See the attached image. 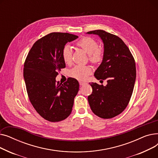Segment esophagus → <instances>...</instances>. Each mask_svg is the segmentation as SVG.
<instances>
[{
	"instance_id": "34e87169",
	"label": "esophagus",
	"mask_w": 158,
	"mask_h": 158,
	"mask_svg": "<svg viewBox=\"0 0 158 158\" xmlns=\"http://www.w3.org/2000/svg\"><path fill=\"white\" fill-rule=\"evenodd\" d=\"M85 84H86V82H82V81H80V82H79L80 86H83V85H85Z\"/></svg>"
}]
</instances>
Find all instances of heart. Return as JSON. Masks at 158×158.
<instances>
[{
	"mask_svg": "<svg viewBox=\"0 0 158 158\" xmlns=\"http://www.w3.org/2000/svg\"><path fill=\"white\" fill-rule=\"evenodd\" d=\"M77 46L82 48L89 55V60L98 63L102 60L103 51L101 48H98L97 41L90 37H83L79 40ZM62 57L66 64H70L72 62V48L69 45H65L62 50ZM92 72V68L89 66L77 65L70 70V76L78 80H85L88 75Z\"/></svg>",
	"mask_w": 158,
	"mask_h": 158,
	"instance_id": "obj_1",
	"label": "heart"
}]
</instances>
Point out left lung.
Returning a JSON list of instances; mask_svg holds the SVG:
<instances>
[{
  "instance_id": "left-lung-1",
  "label": "left lung",
  "mask_w": 158,
  "mask_h": 158,
  "mask_svg": "<svg viewBox=\"0 0 158 158\" xmlns=\"http://www.w3.org/2000/svg\"><path fill=\"white\" fill-rule=\"evenodd\" d=\"M98 35L104 44V54L95 72L98 80H107L106 86L90 83L92 94L88 100L91 110L102 118H111L127 107L135 86L136 71L133 56L118 36L103 30L87 32Z\"/></svg>"
}]
</instances>
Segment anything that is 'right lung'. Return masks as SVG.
<instances>
[{"mask_svg":"<svg viewBox=\"0 0 158 158\" xmlns=\"http://www.w3.org/2000/svg\"><path fill=\"white\" fill-rule=\"evenodd\" d=\"M77 36L51 32L34 44L24 63L23 78L29 100L38 113L52 122L70 114L79 84L70 77L63 84L56 82L58 72L65 67L62 50Z\"/></svg>","mask_w":158,"mask_h":158,"instance_id":"add662e5","label":"right lung"}]
</instances>
